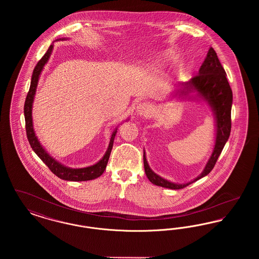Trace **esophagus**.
Here are the masks:
<instances>
[{
  "label": "esophagus",
  "instance_id": "esophagus-1",
  "mask_svg": "<svg viewBox=\"0 0 259 259\" xmlns=\"http://www.w3.org/2000/svg\"><path fill=\"white\" fill-rule=\"evenodd\" d=\"M152 110L151 106L147 103V102H143V103H140L138 106H137V110L136 112L139 114V115H143V116H148L150 114V111Z\"/></svg>",
  "mask_w": 259,
  "mask_h": 259
}]
</instances>
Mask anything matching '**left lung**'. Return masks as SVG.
Returning a JSON list of instances; mask_svg holds the SVG:
<instances>
[{"instance_id":"left-lung-1","label":"left lung","mask_w":259,"mask_h":259,"mask_svg":"<svg viewBox=\"0 0 259 259\" xmlns=\"http://www.w3.org/2000/svg\"><path fill=\"white\" fill-rule=\"evenodd\" d=\"M193 92H196L195 96H197L198 98L206 101L211 108V111H213L215 118V143L212 153L203 172L197 178L186 184H175L161 178L160 176L149 168L146 152L144 151L145 172L149 182L153 185L170 189H181L207 176L213 169L230 136L231 108L233 101L232 90L228 83L226 73L219 60L217 52L212 48H210L208 51L207 57L203 62L197 75L192 77L187 82L181 83L179 85V89L176 90V95L184 98H196L189 95Z\"/></svg>"}]
</instances>
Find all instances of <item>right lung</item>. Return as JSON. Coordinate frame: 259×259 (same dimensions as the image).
<instances>
[{"label":"right lung","mask_w":259,"mask_h":259,"mask_svg":"<svg viewBox=\"0 0 259 259\" xmlns=\"http://www.w3.org/2000/svg\"><path fill=\"white\" fill-rule=\"evenodd\" d=\"M52 50H53V45H50L46 54L41 57V59L39 61L37 62L36 67L33 71L31 85H30L29 92H28L27 97L25 100V127H26V134H27L28 141L30 143L31 148H33V150L36 152L37 156L50 168L51 172H53L54 175H56L61 180L71 181V182H85V181L97 179L104 172L106 167H107L108 161H109L110 155H111V148L113 146V140H114V137L117 132V128L111 134L109 148L107 149L103 158L92 166L85 167V168H78V169L66 167V166L62 165L61 163H59L58 161L55 160L53 157H51L50 154L47 152V150L42 148V146L40 145V143L37 140V136L35 134L34 127H33V119H32L33 102L35 98L39 75H40V73H41L45 65L49 61Z\"/></svg>","instance_id":"obj_1"}]
</instances>
